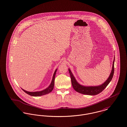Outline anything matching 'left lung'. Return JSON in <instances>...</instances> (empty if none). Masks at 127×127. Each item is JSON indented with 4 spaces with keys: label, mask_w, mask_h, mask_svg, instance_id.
Listing matches in <instances>:
<instances>
[{
    "label": "left lung",
    "mask_w": 127,
    "mask_h": 127,
    "mask_svg": "<svg viewBox=\"0 0 127 127\" xmlns=\"http://www.w3.org/2000/svg\"><path fill=\"white\" fill-rule=\"evenodd\" d=\"M114 62H115V58L114 59L112 71L107 80L101 85H100L99 86H96V87H84L80 85L76 81L75 79L73 76L70 69H68V71L70 74L72 87L76 91L83 94L89 95H96L99 94L105 88L112 79L114 75Z\"/></svg>",
    "instance_id": "obj_1"
}]
</instances>
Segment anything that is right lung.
Here are the masks:
<instances>
[{
    "instance_id": "obj_1",
    "label": "right lung",
    "mask_w": 127,
    "mask_h": 127,
    "mask_svg": "<svg viewBox=\"0 0 127 127\" xmlns=\"http://www.w3.org/2000/svg\"><path fill=\"white\" fill-rule=\"evenodd\" d=\"M57 70V69H56V70L54 72V75H53V79H52V82H51L50 85L49 86V87L47 88L46 89H44L42 91H39V92H29V91H26V90H25L23 89H22V90L25 92H26L27 94H29L30 96H35V97L40 96H42V95L48 94L53 90L54 87V84H55V75H56Z\"/></svg>"
}]
</instances>
